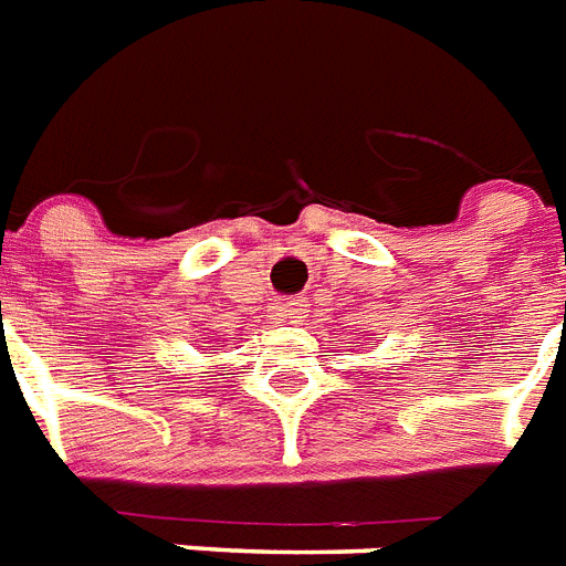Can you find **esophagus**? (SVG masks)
I'll return each instance as SVG.
<instances>
[{
    "label": "esophagus",
    "mask_w": 566,
    "mask_h": 566,
    "mask_svg": "<svg viewBox=\"0 0 566 566\" xmlns=\"http://www.w3.org/2000/svg\"><path fill=\"white\" fill-rule=\"evenodd\" d=\"M280 310H283V315H286L289 321H301L306 312V301H301V297H289Z\"/></svg>",
    "instance_id": "obj_1"
}]
</instances>
